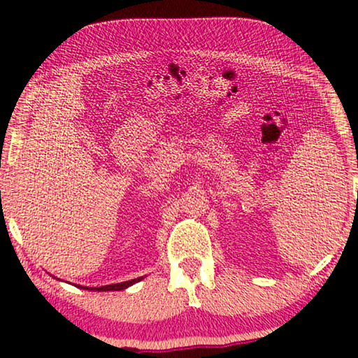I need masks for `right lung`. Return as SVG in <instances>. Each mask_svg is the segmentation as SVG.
I'll list each match as a JSON object with an SVG mask.
<instances>
[{
	"label": "right lung",
	"instance_id": "add662e5",
	"mask_svg": "<svg viewBox=\"0 0 358 358\" xmlns=\"http://www.w3.org/2000/svg\"><path fill=\"white\" fill-rule=\"evenodd\" d=\"M142 278H136V280H131V281H124V282H118V284H110V286H102V287H94V289H92V290H102V292H104V290H123V289H126V287H129V286H132V284L134 282H137V281H141Z\"/></svg>",
	"mask_w": 358,
	"mask_h": 358
}]
</instances>
